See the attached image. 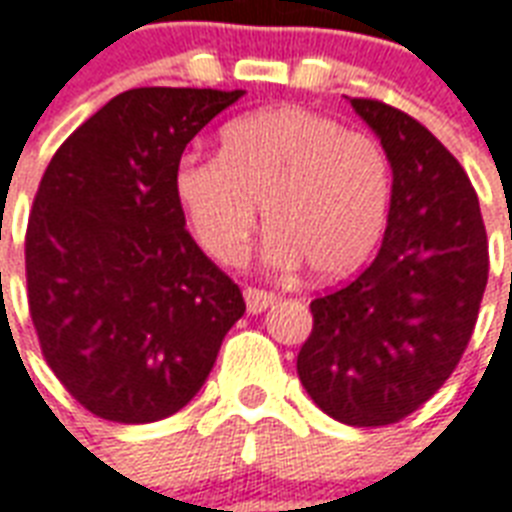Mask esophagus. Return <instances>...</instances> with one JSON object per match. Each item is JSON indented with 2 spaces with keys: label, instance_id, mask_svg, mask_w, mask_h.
Listing matches in <instances>:
<instances>
[{
  "label": "esophagus",
  "instance_id": "obj_1",
  "mask_svg": "<svg viewBox=\"0 0 512 512\" xmlns=\"http://www.w3.org/2000/svg\"><path fill=\"white\" fill-rule=\"evenodd\" d=\"M244 300H247L249 314H260V311H265L276 300V292L260 290V287H247L244 290Z\"/></svg>",
  "mask_w": 512,
  "mask_h": 512
}]
</instances>
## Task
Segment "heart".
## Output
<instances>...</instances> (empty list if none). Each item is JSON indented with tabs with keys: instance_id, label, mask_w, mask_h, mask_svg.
<instances>
[{
	"instance_id": "b5f03b06",
	"label": "heart",
	"mask_w": 512,
	"mask_h": 512,
	"mask_svg": "<svg viewBox=\"0 0 512 512\" xmlns=\"http://www.w3.org/2000/svg\"><path fill=\"white\" fill-rule=\"evenodd\" d=\"M177 195L201 247L220 263L244 257L263 206L268 263L308 260L319 276H343L384 233L392 163L376 136L346 131L333 117L263 109L222 128L220 158L185 155Z\"/></svg>"
}]
</instances>
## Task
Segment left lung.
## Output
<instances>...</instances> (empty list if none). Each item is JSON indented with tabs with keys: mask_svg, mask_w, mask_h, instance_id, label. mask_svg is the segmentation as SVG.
<instances>
[{
	"mask_svg": "<svg viewBox=\"0 0 512 512\" xmlns=\"http://www.w3.org/2000/svg\"><path fill=\"white\" fill-rule=\"evenodd\" d=\"M351 107L384 144L392 204L376 260L311 300L300 384L335 421L384 427L446 384L473 338L489 241L462 163L416 117L378 99Z\"/></svg>",
	"mask_w": 512,
	"mask_h": 512,
	"instance_id": "obj_1",
	"label": "left lung"
}]
</instances>
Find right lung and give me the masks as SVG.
<instances>
[{"mask_svg": "<svg viewBox=\"0 0 512 512\" xmlns=\"http://www.w3.org/2000/svg\"><path fill=\"white\" fill-rule=\"evenodd\" d=\"M244 91L134 88L53 155L26 225L42 357L85 411L150 424L185 408L247 311L185 230L182 152Z\"/></svg>", "mask_w": 512, "mask_h": 512, "instance_id": "add662e5", "label": "right lung"}]
</instances>
